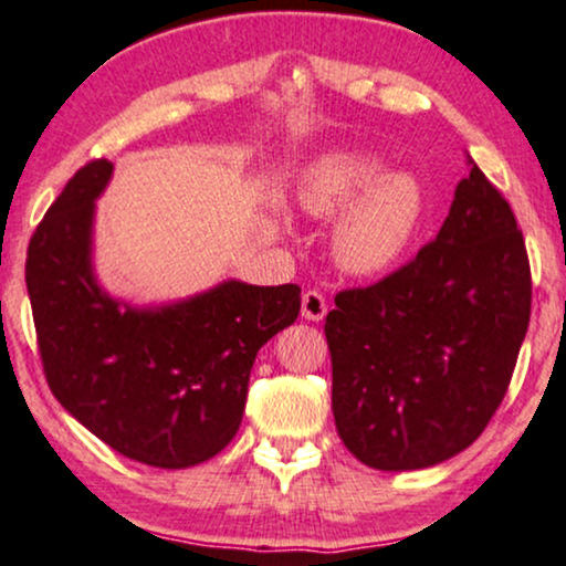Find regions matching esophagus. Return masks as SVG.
Listing matches in <instances>:
<instances>
[{"label":"esophagus","mask_w":566,"mask_h":566,"mask_svg":"<svg viewBox=\"0 0 566 566\" xmlns=\"http://www.w3.org/2000/svg\"><path fill=\"white\" fill-rule=\"evenodd\" d=\"M325 312H328V302H325V296L321 294V291H317V289L304 291L302 317H307V321H323Z\"/></svg>","instance_id":"34e87169"}]
</instances>
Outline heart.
Listing matches in <instances>:
<instances>
[{
    "mask_svg": "<svg viewBox=\"0 0 566 566\" xmlns=\"http://www.w3.org/2000/svg\"><path fill=\"white\" fill-rule=\"evenodd\" d=\"M298 203L315 217H334L349 205L334 232V254L349 272L389 268L413 238L421 192L405 175L381 177L368 153H331L298 185Z\"/></svg>",
    "mask_w": 566,
    "mask_h": 566,
    "instance_id": "1",
    "label": "heart"
}]
</instances>
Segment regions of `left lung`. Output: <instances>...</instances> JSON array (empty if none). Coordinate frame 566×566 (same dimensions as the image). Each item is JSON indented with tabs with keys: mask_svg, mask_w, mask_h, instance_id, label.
Segmentation results:
<instances>
[{
	"mask_svg": "<svg viewBox=\"0 0 566 566\" xmlns=\"http://www.w3.org/2000/svg\"><path fill=\"white\" fill-rule=\"evenodd\" d=\"M434 241L325 317L334 418L357 461L427 469L467 450L506 397L533 307L522 230L467 156Z\"/></svg>",
	"mask_w": 566,
	"mask_h": 566,
	"instance_id": "8db88e82",
	"label": "left lung"
}]
</instances>
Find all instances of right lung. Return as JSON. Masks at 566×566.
Masks as SVG:
<instances>
[{
    "label": "right lung",
    "instance_id": "right-lung-1",
    "mask_svg": "<svg viewBox=\"0 0 566 566\" xmlns=\"http://www.w3.org/2000/svg\"><path fill=\"white\" fill-rule=\"evenodd\" d=\"M113 171L84 164L33 230L25 259L39 357L52 395L132 461L188 469L241 427L256 352L296 321L302 289L222 283L161 310L118 307L90 268L95 198Z\"/></svg>",
    "mask_w": 566,
    "mask_h": 566
}]
</instances>
